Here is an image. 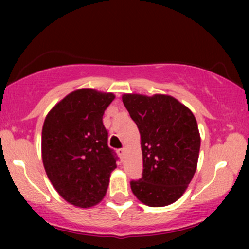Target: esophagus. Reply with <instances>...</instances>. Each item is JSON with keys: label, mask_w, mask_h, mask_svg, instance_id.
Returning <instances> with one entry per match:
<instances>
[{"label": "esophagus", "mask_w": 249, "mask_h": 249, "mask_svg": "<svg viewBox=\"0 0 249 249\" xmlns=\"http://www.w3.org/2000/svg\"><path fill=\"white\" fill-rule=\"evenodd\" d=\"M117 152H118V155L120 156V159H124V148H119Z\"/></svg>", "instance_id": "1"}]
</instances>
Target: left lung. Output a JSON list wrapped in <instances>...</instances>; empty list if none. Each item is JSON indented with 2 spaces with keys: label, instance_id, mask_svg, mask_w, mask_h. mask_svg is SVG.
Instances as JSON below:
<instances>
[{
  "label": "left lung",
  "instance_id": "left-lung-1",
  "mask_svg": "<svg viewBox=\"0 0 249 249\" xmlns=\"http://www.w3.org/2000/svg\"><path fill=\"white\" fill-rule=\"evenodd\" d=\"M125 108L141 132L142 175L131 180L134 195L151 207L178 200L192 181L200 136L193 112L175 97L124 94Z\"/></svg>",
  "mask_w": 249,
  "mask_h": 249
}]
</instances>
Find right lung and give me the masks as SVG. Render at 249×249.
<instances>
[{
    "instance_id": "add662e5",
    "label": "right lung",
    "mask_w": 249,
    "mask_h": 249,
    "mask_svg": "<svg viewBox=\"0 0 249 249\" xmlns=\"http://www.w3.org/2000/svg\"><path fill=\"white\" fill-rule=\"evenodd\" d=\"M112 93L90 88L74 90L46 115L42 159L54 188L68 203L90 207L107 193L118 156L107 146L103 114Z\"/></svg>"
}]
</instances>
